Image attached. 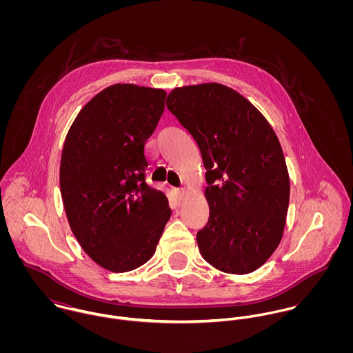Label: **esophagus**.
I'll return each instance as SVG.
<instances>
[{"instance_id":"obj_1","label":"esophagus","mask_w":353,"mask_h":353,"mask_svg":"<svg viewBox=\"0 0 353 353\" xmlns=\"http://www.w3.org/2000/svg\"><path fill=\"white\" fill-rule=\"evenodd\" d=\"M175 196H176V199H178L179 201H182V200L185 199V196H186V189H183V188L175 189Z\"/></svg>"}]
</instances>
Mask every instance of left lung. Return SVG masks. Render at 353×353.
Masks as SVG:
<instances>
[{
  "mask_svg": "<svg viewBox=\"0 0 353 353\" xmlns=\"http://www.w3.org/2000/svg\"><path fill=\"white\" fill-rule=\"evenodd\" d=\"M167 107L194 137L206 168L209 220L197 232L203 259L225 273H252L280 245L290 205L274 130L245 97L217 83L175 88Z\"/></svg>",
  "mask_w": 353,
  "mask_h": 353,
  "instance_id": "left-lung-1",
  "label": "left lung"
}]
</instances>
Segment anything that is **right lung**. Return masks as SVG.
<instances>
[{
    "label": "right lung",
    "instance_id": "add662e5",
    "mask_svg": "<svg viewBox=\"0 0 353 353\" xmlns=\"http://www.w3.org/2000/svg\"><path fill=\"white\" fill-rule=\"evenodd\" d=\"M165 97L136 84L110 85L81 108L63 143L59 188L70 230L115 273L151 259L171 216L164 193L145 182V145Z\"/></svg>",
    "mask_w": 353,
    "mask_h": 353
}]
</instances>
